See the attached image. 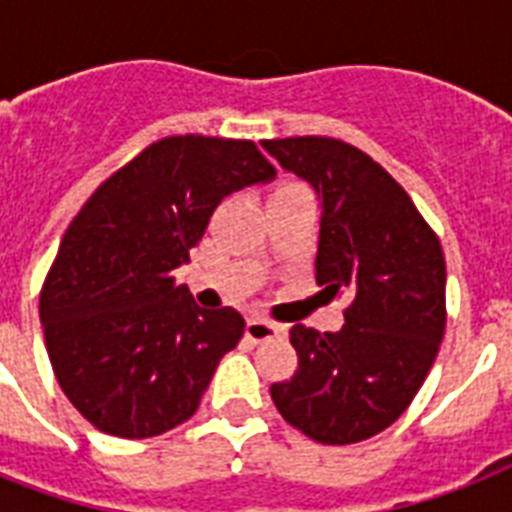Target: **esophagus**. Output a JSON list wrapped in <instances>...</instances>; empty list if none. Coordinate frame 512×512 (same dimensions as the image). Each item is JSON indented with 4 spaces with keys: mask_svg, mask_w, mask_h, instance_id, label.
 I'll return each instance as SVG.
<instances>
[{
    "mask_svg": "<svg viewBox=\"0 0 512 512\" xmlns=\"http://www.w3.org/2000/svg\"><path fill=\"white\" fill-rule=\"evenodd\" d=\"M281 335H284V327H281V324H273V321H263V319L247 321V337L252 342H268V340H276V337Z\"/></svg>",
    "mask_w": 512,
    "mask_h": 512,
    "instance_id": "obj_1",
    "label": "esophagus"
}]
</instances>
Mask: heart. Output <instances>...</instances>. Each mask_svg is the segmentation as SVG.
I'll list each match as a JSON object with an SVG mask.
<instances>
[{
    "label": "heart",
    "instance_id": "1",
    "mask_svg": "<svg viewBox=\"0 0 512 512\" xmlns=\"http://www.w3.org/2000/svg\"><path fill=\"white\" fill-rule=\"evenodd\" d=\"M300 183H287V185H281V188H297Z\"/></svg>",
    "mask_w": 512,
    "mask_h": 512
}]
</instances>
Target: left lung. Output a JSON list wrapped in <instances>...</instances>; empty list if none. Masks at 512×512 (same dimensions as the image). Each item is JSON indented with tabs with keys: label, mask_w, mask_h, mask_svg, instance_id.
<instances>
[{
	"label": "left lung",
	"mask_w": 512,
	"mask_h": 512,
	"mask_svg": "<svg viewBox=\"0 0 512 512\" xmlns=\"http://www.w3.org/2000/svg\"><path fill=\"white\" fill-rule=\"evenodd\" d=\"M321 201L316 281L345 295L340 332L295 324L297 372L271 398L292 428L319 444H358L406 412L446 329L441 241L372 156L335 138L263 140Z\"/></svg>",
	"instance_id": "left-lung-1"
}]
</instances>
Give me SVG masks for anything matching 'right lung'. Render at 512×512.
Masks as SVG:
<instances>
[{
  "label": "right lung",
  "mask_w": 512,
  "mask_h": 512,
  "mask_svg": "<svg viewBox=\"0 0 512 512\" xmlns=\"http://www.w3.org/2000/svg\"><path fill=\"white\" fill-rule=\"evenodd\" d=\"M273 175L252 140L172 135L84 201L39 295L52 372L84 420L151 438L193 417L244 319L199 308L172 273L225 196Z\"/></svg>",
  "instance_id": "right-lung-1"
}]
</instances>
